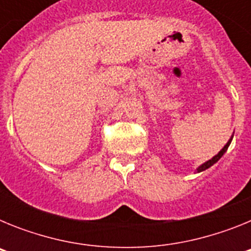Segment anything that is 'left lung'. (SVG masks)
Instances as JSON below:
<instances>
[{
	"mask_svg": "<svg viewBox=\"0 0 251 251\" xmlns=\"http://www.w3.org/2000/svg\"><path fill=\"white\" fill-rule=\"evenodd\" d=\"M231 141H232V137H231V138L229 139V142H227V143H226V145L224 146V148H223V150H221L220 152L217 153L216 156H214V157H212L211 159H208L207 162H205V163H203V165H201L200 167L197 168V172H202V171L207 170L208 167H211V166L214 165V163H216V162L219 161V159H220L221 157L224 156V153H225L226 151H227V148H229V146H230V143H231Z\"/></svg>",
	"mask_w": 251,
	"mask_h": 251,
	"instance_id": "8db88e82",
	"label": "left lung"
}]
</instances>
